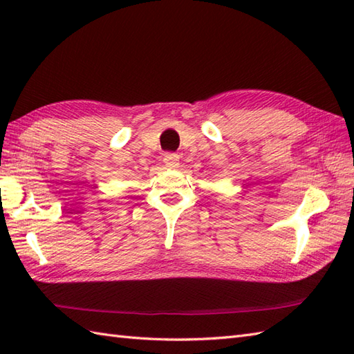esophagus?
<instances>
[{"instance_id": "1", "label": "esophagus", "mask_w": 354, "mask_h": 354, "mask_svg": "<svg viewBox=\"0 0 354 354\" xmlns=\"http://www.w3.org/2000/svg\"><path fill=\"white\" fill-rule=\"evenodd\" d=\"M164 164L167 165V167H170V169L178 167V165H179V155L178 153H171V152L165 153L164 155Z\"/></svg>"}]
</instances>
